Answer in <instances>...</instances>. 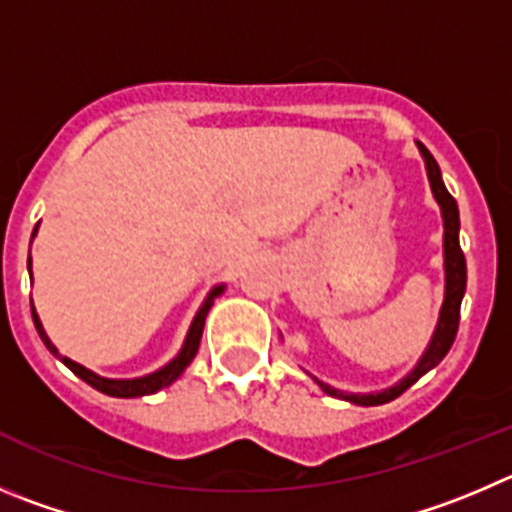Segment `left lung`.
Here are the masks:
<instances>
[{"label": "left lung", "instance_id": "8db88e82", "mask_svg": "<svg viewBox=\"0 0 512 512\" xmlns=\"http://www.w3.org/2000/svg\"><path fill=\"white\" fill-rule=\"evenodd\" d=\"M419 154L424 159V169H427V179L429 186H432V197L434 202L439 204V212H442V255H444V300H442V308H439V318H437V326H434L432 338H429L427 348L424 353L419 356V361L414 364V369L409 371L407 376H401L394 386L389 389H381V391H341L336 386L326 384L321 381L318 376L313 374H305L315 381V384L321 386V391H326L328 396H336V399L343 401H351V404H358V407H379V404H386V401L396 399L399 394L409 389L412 384H417L427 371H432L434 366L447 356V351L452 348L457 336V326H460V305L462 298H465V288H467V265H465V255L460 250V209H457V202L452 199V194L447 191L442 181V171H439L437 161L434 156L429 154L427 148L417 141Z\"/></svg>", "mask_w": 512, "mask_h": 512}]
</instances>
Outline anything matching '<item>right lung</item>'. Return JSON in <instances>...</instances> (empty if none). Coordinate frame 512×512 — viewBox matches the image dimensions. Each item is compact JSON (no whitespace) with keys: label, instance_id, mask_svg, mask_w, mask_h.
<instances>
[{"label":"right lung","instance_id":"obj_1","mask_svg":"<svg viewBox=\"0 0 512 512\" xmlns=\"http://www.w3.org/2000/svg\"><path fill=\"white\" fill-rule=\"evenodd\" d=\"M37 227H40V224H37ZM37 227H35V232H32V237L37 234ZM27 270H30V280H32V257L27 260ZM222 293H224V283L214 285V288L209 290L207 298H204V303L199 305L197 315H194V321H191L189 331H186V338H184V343H181L179 353L171 358L169 364H164L161 369L151 371V374H146V376H136V379H108V376H100V374H95V371L85 369L83 364H75L73 358L62 356V353L57 351V346L50 341V336L45 333V328H42L40 315H37L35 308H32V321H35V328H37V333H40L42 343L47 346V351H50L55 358H60L62 364L68 366L75 376H80L85 384H90L93 389L103 391V394H108V396H118V399H136V396L156 394V391L164 389V386H171L181 374H184V369L191 364V361H194V356H197V351H199V341H202L204 321H207L209 308L214 305V298H219Z\"/></svg>","mask_w":512,"mask_h":512}]
</instances>
